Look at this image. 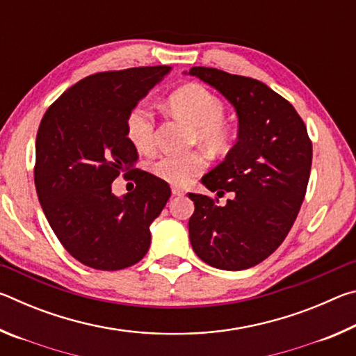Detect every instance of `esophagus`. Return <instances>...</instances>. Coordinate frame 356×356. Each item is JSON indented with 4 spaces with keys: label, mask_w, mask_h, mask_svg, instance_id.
Listing matches in <instances>:
<instances>
[{
    "label": "esophagus",
    "mask_w": 356,
    "mask_h": 356,
    "mask_svg": "<svg viewBox=\"0 0 356 356\" xmlns=\"http://www.w3.org/2000/svg\"><path fill=\"white\" fill-rule=\"evenodd\" d=\"M171 193L174 196H184L185 191H184V188H180V186L174 185V186H171Z\"/></svg>",
    "instance_id": "1"
}]
</instances>
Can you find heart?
<instances>
[{"label":"heart","instance_id":"b5f03b06","mask_svg":"<svg viewBox=\"0 0 356 356\" xmlns=\"http://www.w3.org/2000/svg\"><path fill=\"white\" fill-rule=\"evenodd\" d=\"M168 105L174 116L191 127L190 141L197 143L213 155L226 154L232 146L234 129L225 119V105L201 84H185L174 91ZM125 135L136 150L149 152L155 144L154 113L146 104H138L127 116ZM207 165L204 154L193 150L186 154H163L150 163L154 176L168 184L191 182Z\"/></svg>","mask_w":356,"mask_h":356}]
</instances>
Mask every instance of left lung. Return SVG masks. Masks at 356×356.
Here are the masks:
<instances>
[{"mask_svg": "<svg viewBox=\"0 0 356 356\" xmlns=\"http://www.w3.org/2000/svg\"><path fill=\"white\" fill-rule=\"evenodd\" d=\"M236 108L238 141L222 163L202 177L220 197L188 193L195 202L188 231L193 251L221 270H245L284 242L305 200L312 143L303 119L289 102L254 78L213 67H191Z\"/></svg>", "mask_w": 356, "mask_h": 356, "instance_id": "1", "label": "left lung"}]
</instances>
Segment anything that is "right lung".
Returning <instances> with one entry per match:
<instances>
[{
  "instance_id": "obj_1",
  "label": "right lung",
  "mask_w": 356,
  "mask_h": 356,
  "mask_svg": "<svg viewBox=\"0 0 356 356\" xmlns=\"http://www.w3.org/2000/svg\"><path fill=\"white\" fill-rule=\"evenodd\" d=\"M170 65L99 72L53 102L35 138L34 184L56 237L70 256L95 270H122L146 256L149 226L166 206L165 180L135 168L127 116ZM119 173L137 188L111 193Z\"/></svg>"
}]
</instances>
